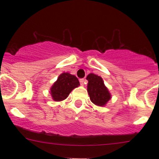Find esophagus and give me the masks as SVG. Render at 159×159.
Here are the masks:
<instances>
[{"instance_id": "1", "label": "esophagus", "mask_w": 159, "mask_h": 159, "mask_svg": "<svg viewBox=\"0 0 159 159\" xmlns=\"http://www.w3.org/2000/svg\"><path fill=\"white\" fill-rule=\"evenodd\" d=\"M79 81H80V84H81V86L84 85V84H85V79H84V78H81V79L79 80Z\"/></svg>"}]
</instances>
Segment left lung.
I'll return each mask as SVG.
<instances>
[{"instance_id":"obj_1","label":"left lung","mask_w":159,"mask_h":159,"mask_svg":"<svg viewBox=\"0 0 159 159\" xmlns=\"http://www.w3.org/2000/svg\"><path fill=\"white\" fill-rule=\"evenodd\" d=\"M87 92L93 103L98 106H105L111 99V95L100 76L93 73L87 75Z\"/></svg>"}]
</instances>
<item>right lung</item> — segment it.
Wrapping results in <instances>:
<instances>
[{"instance_id": "1", "label": "right lung", "mask_w": 159, "mask_h": 159, "mask_svg": "<svg viewBox=\"0 0 159 159\" xmlns=\"http://www.w3.org/2000/svg\"><path fill=\"white\" fill-rule=\"evenodd\" d=\"M80 85L78 79L73 75L63 72L60 75L57 80L51 87V95L55 102L63 101L72 92V90Z\"/></svg>"}]
</instances>
